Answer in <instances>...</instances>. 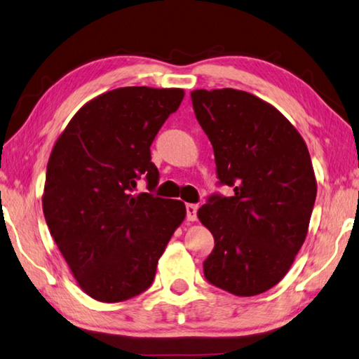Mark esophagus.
Instances as JSON below:
<instances>
[{
    "instance_id": "obj_1",
    "label": "esophagus",
    "mask_w": 359,
    "mask_h": 359,
    "mask_svg": "<svg viewBox=\"0 0 359 359\" xmlns=\"http://www.w3.org/2000/svg\"><path fill=\"white\" fill-rule=\"evenodd\" d=\"M198 218V205L196 204H187V219L196 221Z\"/></svg>"
}]
</instances>
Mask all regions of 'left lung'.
<instances>
[{
  "label": "left lung",
  "instance_id": "obj_1",
  "mask_svg": "<svg viewBox=\"0 0 359 359\" xmlns=\"http://www.w3.org/2000/svg\"><path fill=\"white\" fill-rule=\"evenodd\" d=\"M191 102L218 185L233 188L198 210L215 238L204 276L233 295H257L285 276L308 233L317 194L309 151L276 108L245 90L198 89Z\"/></svg>",
  "mask_w": 359,
  "mask_h": 359
}]
</instances>
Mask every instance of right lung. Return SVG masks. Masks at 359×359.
<instances>
[{"mask_svg": "<svg viewBox=\"0 0 359 359\" xmlns=\"http://www.w3.org/2000/svg\"><path fill=\"white\" fill-rule=\"evenodd\" d=\"M182 99V89L109 90L72 117L51 151L45 221L80 287L97 302H123L151 287L185 218L184 202L152 194L160 174L151 161L155 136ZM141 177L151 193L133 197Z\"/></svg>", "mask_w": 359, "mask_h": 359, "instance_id": "obj_1", "label": "right lung"}]
</instances>
